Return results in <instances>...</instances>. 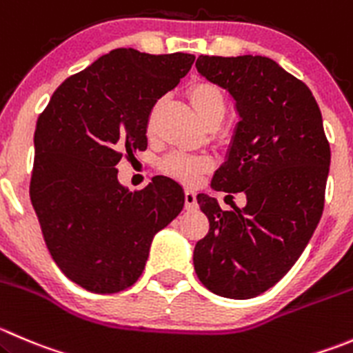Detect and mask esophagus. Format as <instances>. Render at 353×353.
I'll list each match as a JSON object with an SVG mask.
<instances>
[{
  "mask_svg": "<svg viewBox=\"0 0 353 353\" xmlns=\"http://www.w3.org/2000/svg\"><path fill=\"white\" fill-rule=\"evenodd\" d=\"M184 207H186V210H194L198 207L196 193L193 190H190V188L184 190Z\"/></svg>",
  "mask_w": 353,
  "mask_h": 353,
  "instance_id": "obj_1",
  "label": "esophagus"
}]
</instances>
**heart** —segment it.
<instances>
[{
    "label": "heart",
    "mask_w": 353,
    "mask_h": 353,
    "mask_svg": "<svg viewBox=\"0 0 353 353\" xmlns=\"http://www.w3.org/2000/svg\"><path fill=\"white\" fill-rule=\"evenodd\" d=\"M188 98L205 125L210 122L221 124L225 114V97L219 85L208 81H198L190 85ZM210 169L212 160L201 155L170 153L160 160V170L184 184L198 183Z\"/></svg>",
    "instance_id": "1"
}]
</instances>
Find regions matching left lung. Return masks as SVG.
I'll use <instances>...</instances> for the list:
<instances>
[{
    "instance_id": "left-lung-1",
    "label": "left lung",
    "mask_w": 353,
    "mask_h": 353,
    "mask_svg": "<svg viewBox=\"0 0 353 353\" xmlns=\"http://www.w3.org/2000/svg\"><path fill=\"white\" fill-rule=\"evenodd\" d=\"M196 70L229 91L239 115L212 188L245 193L246 205L222 210L198 194L210 229L194 246V271L215 295L253 299L293 268L319 224L330 143L309 88L271 58L200 54Z\"/></svg>"
}]
</instances>
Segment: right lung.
I'll return each mask as SVG.
<instances>
[{"mask_svg":"<svg viewBox=\"0 0 353 353\" xmlns=\"http://www.w3.org/2000/svg\"><path fill=\"white\" fill-rule=\"evenodd\" d=\"M193 61L188 53L112 50L65 79L37 119L30 201L50 255L88 292L134 285L153 236L183 210L176 181L157 176L129 191L115 165L146 150L152 108Z\"/></svg>","mask_w":353,"mask_h":353,"instance_id":"obj_1","label":"right lung"}]
</instances>
